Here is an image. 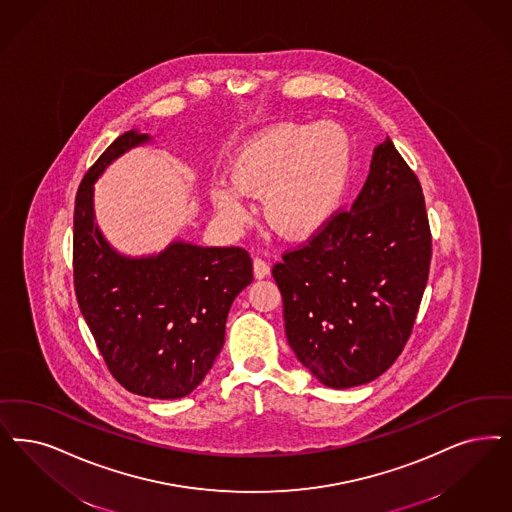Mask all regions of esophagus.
Segmentation results:
<instances>
[{
    "label": "esophagus",
    "instance_id": "1",
    "mask_svg": "<svg viewBox=\"0 0 512 512\" xmlns=\"http://www.w3.org/2000/svg\"><path fill=\"white\" fill-rule=\"evenodd\" d=\"M253 274H255L257 280H263V278L270 274V266H268L266 261L257 257V259H253Z\"/></svg>",
    "mask_w": 512,
    "mask_h": 512
}]
</instances>
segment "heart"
<instances>
[{
    "label": "heart",
    "mask_w": 512,
    "mask_h": 512,
    "mask_svg": "<svg viewBox=\"0 0 512 512\" xmlns=\"http://www.w3.org/2000/svg\"><path fill=\"white\" fill-rule=\"evenodd\" d=\"M352 170V138L340 124H276L238 149L230 162L232 183H217L213 202L219 212L240 221L249 213L247 196H265L268 227L302 240L338 213Z\"/></svg>",
    "instance_id": "heart-1"
}]
</instances>
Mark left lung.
<instances>
[{"label": "left lung", "instance_id": "1", "mask_svg": "<svg viewBox=\"0 0 512 512\" xmlns=\"http://www.w3.org/2000/svg\"><path fill=\"white\" fill-rule=\"evenodd\" d=\"M429 263L422 185L386 138L352 210L272 268L300 363L335 389L388 371L412 333Z\"/></svg>", "mask_w": 512, "mask_h": 512}]
</instances>
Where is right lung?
<instances>
[{
	"label": "right lung",
	"mask_w": 512,
	"mask_h": 512,
	"mask_svg": "<svg viewBox=\"0 0 512 512\" xmlns=\"http://www.w3.org/2000/svg\"><path fill=\"white\" fill-rule=\"evenodd\" d=\"M151 140L124 132L83 177L73 213V280L115 380L136 395L181 399L212 369L230 306L253 282V266L242 247L174 240L155 255L130 257L107 242L94 215V183L113 160Z\"/></svg>",
	"instance_id": "add662e5"
}]
</instances>
